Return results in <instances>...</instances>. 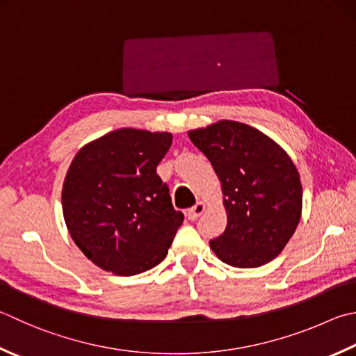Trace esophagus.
<instances>
[{"mask_svg": "<svg viewBox=\"0 0 356 356\" xmlns=\"http://www.w3.org/2000/svg\"><path fill=\"white\" fill-rule=\"evenodd\" d=\"M204 211H206V204L203 201H198L195 206H192L191 209L187 211V217H189V220H197Z\"/></svg>", "mask_w": 356, "mask_h": 356, "instance_id": "1", "label": "esophagus"}]
</instances>
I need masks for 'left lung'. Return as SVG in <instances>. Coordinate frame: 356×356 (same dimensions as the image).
<instances>
[{
	"mask_svg": "<svg viewBox=\"0 0 356 356\" xmlns=\"http://www.w3.org/2000/svg\"><path fill=\"white\" fill-rule=\"evenodd\" d=\"M189 138L211 161L225 197L227 225L209 241L211 250L236 268L271 261L302 212V184L291 158L271 138L236 120L191 130Z\"/></svg>",
	"mask_w": 356,
	"mask_h": 356,
	"instance_id": "left-lung-1",
	"label": "left lung"
}]
</instances>
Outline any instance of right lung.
<instances>
[{"mask_svg":"<svg viewBox=\"0 0 356 356\" xmlns=\"http://www.w3.org/2000/svg\"><path fill=\"white\" fill-rule=\"evenodd\" d=\"M170 145V133L120 129L74 156L62 191L65 223L102 270L135 276L167 256L184 220L156 173Z\"/></svg>","mask_w":356,"mask_h":356,"instance_id":"right-lung-1","label":"right lung"}]
</instances>
